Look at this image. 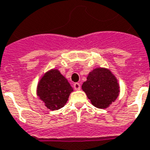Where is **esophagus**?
Here are the masks:
<instances>
[{
  "label": "esophagus",
  "mask_w": 150,
  "mask_h": 150,
  "mask_svg": "<svg viewBox=\"0 0 150 150\" xmlns=\"http://www.w3.org/2000/svg\"><path fill=\"white\" fill-rule=\"evenodd\" d=\"M73 86H74V89L76 90V91H77V90H80L81 88V85L79 83H75L74 85H73Z\"/></svg>",
  "instance_id": "esophagus-1"
}]
</instances>
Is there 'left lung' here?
I'll return each instance as SVG.
<instances>
[{
  "instance_id": "left-lung-1",
  "label": "left lung",
  "mask_w": 150,
  "mask_h": 150,
  "mask_svg": "<svg viewBox=\"0 0 150 150\" xmlns=\"http://www.w3.org/2000/svg\"><path fill=\"white\" fill-rule=\"evenodd\" d=\"M82 88L98 108H106L119 95V86L115 75L105 68H96L90 73Z\"/></svg>"
}]
</instances>
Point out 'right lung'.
I'll return each mask as SVG.
<instances>
[{
	"instance_id": "right-lung-1",
	"label": "right lung",
	"mask_w": 150,
	"mask_h": 150,
	"mask_svg": "<svg viewBox=\"0 0 150 150\" xmlns=\"http://www.w3.org/2000/svg\"><path fill=\"white\" fill-rule=\"evenodd\" d=\"M73 89L57 70L47 71L42 77L37 87V95L45 106L52 110L60 109L66 104Z\"/></svg>"
}]
</instances>
